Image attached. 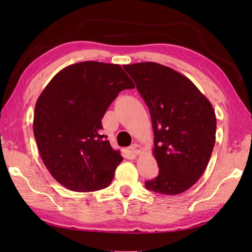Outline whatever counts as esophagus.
Segmentation results:
<instances>
[{
    "mask_svg": "<svg viewBox=\"0 0 252 252\" xmlns=\"http://www.w3.org/2000/svg\"><path fill=\"white\" fill-rule=\"evenodd\" d=\"M131 151L134 155H140L142 153V147L138 144H133L131 146Z\"/></svg>",
    "mask_w": 252,
    "mask_h": 252,
    "instance_id": "34e87169",
    "label": "esophagus"
}]
</instances>
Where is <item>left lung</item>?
Returning <instances> with one entry per match:
<instances>
[{
    "label": "left lung",
    "instance_id": "left-lung-1",
    "mask_svg": "<svg viewBox=\"0 0 252 252\" xmlns=\"http://www.w3.org/2000/svg\"><path fill=\"white\" fill-rule=\"evenodd\" d=\"M151 112L154 156L159 174L149 190L178 195L199 180L216 143L217 118L210 101L189 78L157 63L123 66Z\"/></svg>",
    "mask_w": 252,
    "mask_h": 252
}]
</instances>
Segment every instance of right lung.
Wrapping results in <instances>:
<instances>
[{
	"label": "right lung",
	"mask_w": 252,
	"mask_h": 252,
	"mask_svg": "<svg viewBox=\"0 0 252 252\" xmlns=\"http://www.w3.org/2000/svg\"><path fill=\"white\" fill-rule=\"evenodd\" d=\"M134 89L120 65L82 62L63 68L36 100L33 133L46 169L73 191L109 186L122 161L105 135L101 119L122 90Z\"/></svg>",
	"instance_id": "add662e5"
}]
</instances>
